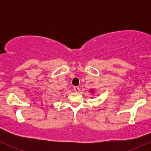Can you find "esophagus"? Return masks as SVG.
<instances>
[{"label":"esophagus","mask_w":151,"mask_h":151,"mask_svg":"<svg viewBox=\"0 0 151 151\" xmlns=\"http://www.w3.org/2000/svg\"><path fill=\"white\" fill-rule=\"evenodd\" d=\"M74 90L76 91V92H78L79 91V88L78 86H74Z\"/></svg>","instance_id":"1"}]
</instances>
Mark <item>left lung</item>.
I'll use <instances>...</instances> for the list:
<instances>
[{"mask_svg": "<svg viewBox=\"0 0 151 151\" xmlns=\"http://www.w3.org/2000/svg\"><path fill=\"white\" fill-rule=\"evenodd\" d=\"M90 92H91V93H94V90H93V89H90Z\"/></svg>", "mask_w": 151, "mask_h": 151, "instance_id": "8db88e82", "label": "left lung"}]
</instances>
